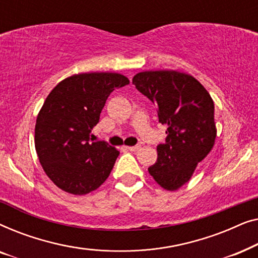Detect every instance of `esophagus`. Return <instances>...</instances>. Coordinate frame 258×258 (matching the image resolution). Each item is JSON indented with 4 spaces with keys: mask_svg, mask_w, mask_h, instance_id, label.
I'll list each match as a JSON object with an SVG mask.
<instances>
[{
    "mask_svg": "<svg viewBox=\"0 0 258 258\" xmlns=\"http://www.w3.org/2000/svg\"><path fill=\"white\" fill-rule=\"evenodd\" d=\"M126 149L128 150H130V151H136V150H139L140 149V146H134V147H125Z\"/></svg>",
    "mask_w": 258,
    "mask_h": 258,
    "instance_id": "obj_1",
    "label": "esophagus"
}]
</instances>
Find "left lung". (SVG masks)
<instances>
[{"label": "left lung", "mask_w": 258, "mask_h": 258, "mask_svg": "<svg viewBox=\"0 0 258 258\" xmlns=\"http://www.w3.org/2000/svg\"><path fill=\"white\" fill-rule=\"evenodd\" d=\"M133 84L157 105L158 122L168 125L165 143L157 146V161L148 171L158 185L175 191L214 148V101L195 77L175 70L139 73Z\"/></svg>", "instance_id": "8db88e82"}]
</instances>
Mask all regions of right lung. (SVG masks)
<instances>
[{
  "label": "right lung",
  "mask_w": 258,
  "mask_h": 258,
  "mask_svg": "<svg viewBox=\"0 0 258 258\" xmlns=\"http://www.w3.org/2000/svg\"><path fill=\"white\" fill-rule=\"evenodd\" d=\"M129 83L117 73H82L61 81L45 98L35 125V149L49 178L73 195L103 184L119 155L105 142H91V130L109 95Z\"/></svg>",
  "instance_id": "right-lung-1"
}]
</instances>
